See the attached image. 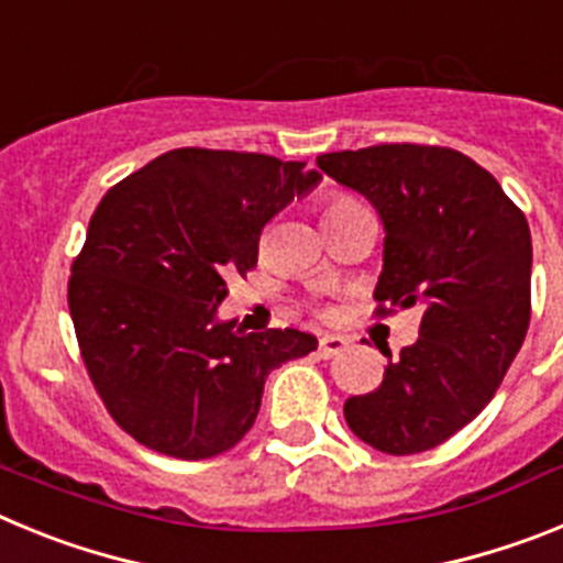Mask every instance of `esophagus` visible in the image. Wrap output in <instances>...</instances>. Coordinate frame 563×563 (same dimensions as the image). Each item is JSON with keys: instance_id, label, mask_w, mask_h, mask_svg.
Instances as JSON below:
<instances>
[{"instance_id": "esophagus-1", "label": "esophagus", "mask_w": 563, "mask_h": 563, "mask_svg": "<svg viewBox=\"0 0 563 563\" xmlns=\"http://www.w3.org/2000/svg\"><path fill=\"white\" fill-rule=\"evenodd\" d=\"M350 346V341L343 335H324L321 341H318V355L321 357H335L338 352H343Z\"/></svg>"}]
</instances>
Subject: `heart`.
I'll use <instances>...</instances> for the list:
<instances>
[{
	"label": "heart",
	"mask_w": 563,
	"mask_h": 563,
	"mask_svg": "<svg viewBox=\"0 0 563 563\" xmlns=\"http://www.w3.org/2000/svg\"><path fill=\"white\" fill-rule=\"evenodd\" d=\"M350 202H352V200H346V197H335V200H330V202H327L324 213H330V211H338V208L350 206Z\"/></svg>",
	"instance_id": "obj_1"
}]
</instances>
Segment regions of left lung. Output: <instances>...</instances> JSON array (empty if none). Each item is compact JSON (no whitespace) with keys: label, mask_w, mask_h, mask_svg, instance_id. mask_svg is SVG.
Returning a JSON list of instances; mask_svg holds the SVG:
<instances>
[{"label":"left lung","mask_w":563,"mask_h":563,"mask_svg":"<svg viewBox=\"0 0 563 563\" xmlns=\"http://www.w3.org/2000/svg\"><path fill=\"white\" fill-rule=\"evenodd\" d=\"M318 168L380 213L375 316L420 307V338L383 383L343 402L357 440L391 456L437 449L494 400L530 327L533 242L496 177L445 146L380 143Z\"/></svg>","instance_id":"obj_1"}]
</instances>
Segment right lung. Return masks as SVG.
<instances>
[{"instance_id": "add662e5", "label": "right lung", "mask_w": 563, "mask_h": 563, "mask_svg": "<svg viewBox=\"0 0 563 563\" xmlns=\"http://www.w3.org/2000/svg\"><path fill=\"white\" fill-rule=\"evenodd\" d=\"M321 180L271 154L174 148L109 188L67 285L87 375L129 437L208 460L251 431L267 372L316 335L217 321L225 278L256 267L258 236Z\"/></svg>"}]
</instances>
